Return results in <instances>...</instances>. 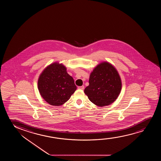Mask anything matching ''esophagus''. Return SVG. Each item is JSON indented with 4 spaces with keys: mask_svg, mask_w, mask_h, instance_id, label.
<instances>
[{
    "mask_svg": "<svg viewBox=\"0 0 161 161\" xmlns=\"http://www.w3.org/2000/svg\"><path fill=\"white\" fill-rule=\"evenodd\" d=\"M78 88L80 89V90H84L85 87H84V86H79V87H78Z\"/></svg>",
    "mask_w": 161,
    "mask_h": 161,
    "instance_id": "1",
    "label": "esophagus"
}]
</instances>
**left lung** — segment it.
Here are the masks:
<instances>
[{"label": "left lung", "instance_id": "obj_1", "mask_svg": "<svg viewBox=\"0 0 161 161\" xmlns=\"http://www.w3.org/2000/svg\"><path fill=\"white\" fill-rule=\"evenodd\" d=\"M121 88V79L117 70L112 64L103 62L91 74L89 85L84 92L93 103L102 107L114 102Z\"/></svg>", "mask_w": 161, "mask_h": 161}]
</instances>
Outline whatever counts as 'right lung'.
<instances>
[{
    "label": "right lung",
    "instance_id": "add662e5",
    "mask_svg": "<svg viewBox=\"0 0 161 161\" xmlns=\"http://www.w3.org/2000/svg\"><path fill=\"white\" fill-rule=\"evenodd\" d=\"M38 88L43 98L49 104L62 105L76 90L73 77L62 64L54 63L47 66L39 77Z\"/></svg>",
    "mask_w": 161,
    "mask_h": 161
}]
</instances>
